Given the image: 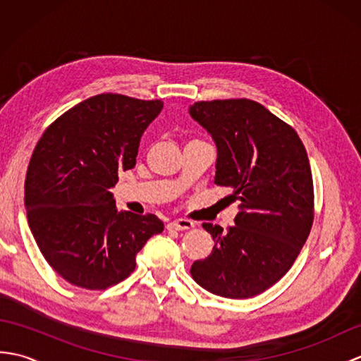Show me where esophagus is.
Instances as JSON below:
<instances>
[{
    "label": "esophagus",
    "mask_w": 361,
    "mask_h": 361,
    "mask_svg": "<svg viewBox=\"0 0 361 361\" xmlns=\"http://www.w3.org/2000/svg\"><path fill=\"white\" fill-rule=\"evenodd\" d=\"M169 228L176 229V231H188V229L194 228V224L186 219H178V220L171 221V224H169Z\"/></svg>",
    "instance_id": "34e87169"
}]
</instances>
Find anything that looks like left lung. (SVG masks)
<instances>
[{"label":"left lung","instance_id":"8db88e82","mask_svg":"<svg viewBox=\"0 0 361 361\" xmlns=\"http://www.w3.org/2000/svg\"><path fill=\"white\" fill-rule=\"evenodd\" d=\"M189 114L217 147L216 185L239 198L228 231L211 233V255L194 262V281L224 298H251L288 271L310 233L313 181L298 133L264 105L248 99L197 102Z\"/></svg>","mask_w":361,"mask_h":361}]
</instances>
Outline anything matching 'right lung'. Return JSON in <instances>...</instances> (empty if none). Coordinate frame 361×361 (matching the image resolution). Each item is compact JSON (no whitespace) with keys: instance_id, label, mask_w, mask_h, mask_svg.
Here are the masks:
<instances>
[{"instance_id":"right-lung-1","label":"right lung","mask_w":361,"mask_h":361,"mask_svg":"<svg viewBox=\"0 0 361 361\" xmlns=\"http://www.w3.org/2000/svg\"><path fill=\"white\" fill-rule=\"evenodd\" d=\"M161 101L90 97L46 128L30 158L25 206L48 264L73 286L104 290L128 278L136 255L164 224L118 211L110 189L136 164L141 136Z\"/></svg>"}]
</instances>
